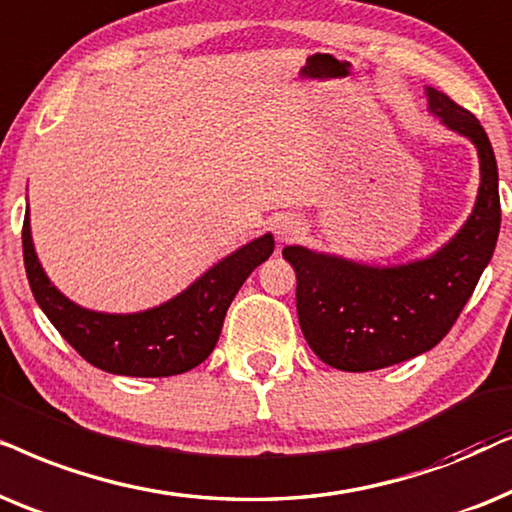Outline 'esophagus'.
Here are the masks:
<instances>
[{"instance_id": "esophagus-1", "label": "esophagus", "mask_w": 512, "mask_h": 512, "mask_svg": "<svg viewBox=\"0 0 512 512\" xmlns=\"http://www.w3.org/2000/svg\"><path fill=\"white\" fill-rule=\"evenodd\" d=\"M274 234L278 241H288V238L299 234V222L292 220V217H281V220L274 224Z\"/></svg>"}]
</instances>
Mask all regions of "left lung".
<instances>
[{"mask_svg":"<svg viewBox=\"0 0 512 512\" xmlns=\"http://www.w3.org/2000/svg\"><path fill=\"white\" fill-rule=\"evenodd\" d=\"M428 112L478 149L480 187L473 213L449 241L395 267L285 245L297 274L304 339L325 365L370 372L431 351L447 335L492 260L501 227L499 168L480 121L445 93L426 88Z\"/></svg>","mask_w":512,"mask_h":512,"instance_id":"8db88e82","label":"left lung"}]
</instances>
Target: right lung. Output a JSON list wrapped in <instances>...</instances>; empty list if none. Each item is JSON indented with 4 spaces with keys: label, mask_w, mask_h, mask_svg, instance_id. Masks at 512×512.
Masks as SVG:
<instances>
[{
    "label": "right lung",
    "mask_w": 512,
    "mask_h": 512,
    "mask_svg": "<svg viewBox=\"0 0 512 512\" xmlns=\"http://www.w3.org/2000/svg\"><path fill=\"white\" fill-rule=\"evenodd\" d=\"M274 236L241 245L187 290L154 309L91 311L67 299L39 264L30 210L23 222V257L32 295L67 344L98 370L124 377H173L194 370L213 353L231 299L252 271L269 260Z\"/></svg>",
    "instance_id": "right-lung-1"
}]
</instances>
